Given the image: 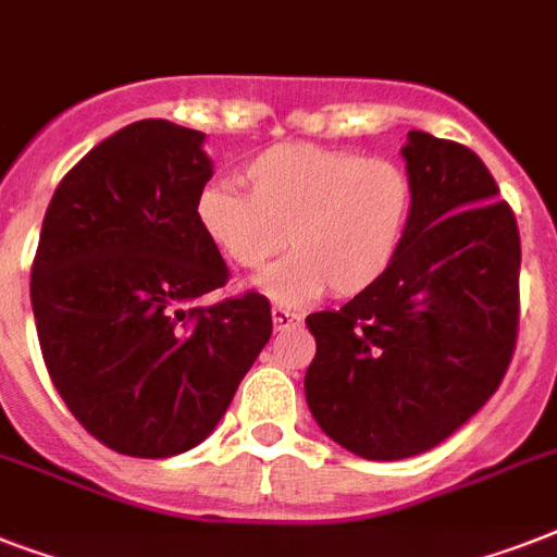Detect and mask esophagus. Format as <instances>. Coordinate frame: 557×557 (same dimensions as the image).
<instances>
[{
    "label": "esophagus",
    "mask_w": 557,
    "mask_h": 557,
    "mask_svg": "<svg viewBox=\"0 0 557 557\" xmlns=\"http://www.w3.org/2000/svg\"><path fill=\"white\" fill-rule=\"evenodd\" d=\"M271 321H274V330L283 332V330H292L300 323V314L286 309V306H271Z\"/></svg>",
    "instance_id": "1"
}]
</instances>
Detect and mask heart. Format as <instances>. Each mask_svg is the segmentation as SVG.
Returning a JSON list of instances; mask_svg holds the SVG:
<instances>
[{
	"label": "heart",
	"mask_w": 557,
	"mask_h": 557,
	"mask_svg": "<svg viewBox=\"0 0 557 557\" xmlns=\"http://www.w3.org/2000/svg\"><path fill=\"white\" fill-rule=\"evenodd\" d=\"M248 196L208 185L196 225L222 260L257 271L295 248L253 286L286 306L370 292L405 243L413 185L396 161L318 144H274L243 164Z\"/></svg>",
	"instance_id": "heart-1"
}]
</instances>
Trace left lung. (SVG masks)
<instances>
[{
  "instance_id": "8db88e82",
  "label": "left lung",
  "mask_w": 557,
  "mask_h": 557,
  "mask_svg": "<svg viewBox=\"0 0 557 557\" xmlns=\"http://www.w3.org/2000/svg\"><path fill=\"white\" fill-rule=\"evenodd\" d=\"M413 213L393 269L306 326V401L364 459L424 454L500 387L520 321V234L476 152L428 133L401 147Z\"/></svg>"
}]
</instances>
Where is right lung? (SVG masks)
<instances>
[{
    "label": "right lung",
    "mask_w": 557,
    "mask_h": 557,
    "mask_svg": "<svg viewBox=\"0 0 557 557\" xmlns=\"http://www.w3.org/2000/svg\"><path fill=\"white\" fill-rule=\"evenodd\" d=\"M201 144L187 126L135 121L65 173L42 219L30 306L48 375L126 457L196 448L271 338L257 292L193 306L231 277L196 225L213 176Z\"/></svg>",
    "instance_id": "obj_1"
}]
</instances>
